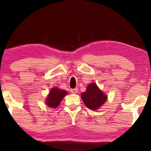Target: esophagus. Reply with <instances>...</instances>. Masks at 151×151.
Here are the masks:
<instances>
[{
  "label": "esophagus",
  "instance_id": "34e87169",
  "mask_svg": "<svg viewBox=\"0 0 151 151\" xmlns=\"http://www.w3.org/2000/svg\"><path fill=\"white\" fill-rule=\"evenodd\" d=\"M70 91H71V93H73V94H76L78 92V88H72V89L70 90Z\"/></svg>",
  "mask_w": 151,
  "mask_h": 151
}]
</instances>
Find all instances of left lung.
<instances>
[{"label": "left lung", "instance_id": "left-lung-1", "mask_svg": "<svg viewBox=\"0 0 151 151\" xmlns=\"http://www.w3.org/2000/svg\"><path fill=\"white\" fill-rule=\"evenodd\" d=\"M81 98L86 107L95 111L104 104L107 100V96L95 82H93L88 84L85 92L82 93Z\"/></svg>", "mask_w": 151, "mask_h": 151}]
</instances>
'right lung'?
<instances>
[{
	"label": "right lung",
	"instance_id": "right-lung-1",
	"mask_svg": "<svg viewBox=\"0 0 151 151\" xmlns=\"http://www.w3.org/2000/svg\"><path fill=\"white\" fill-rule=\"evenodd\" d=\"M67 94V92L66 91L60 90L58 87L51 88L48 96L47 97L46 104L51 108H57Z\"/></svg>",
	"mask_w": 151,
	"mask_h": 151
}]
</instances>
